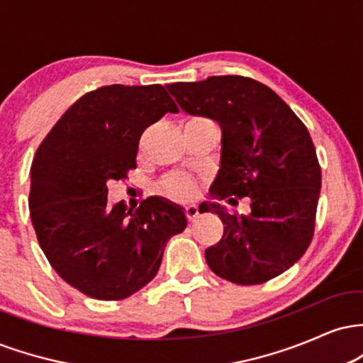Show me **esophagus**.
I'll use <instances>...</instances> for the list:
<instances>
[{"instance_id": "esophagus-1", "label": "esophagus", "mask_w": 363, "mask_h": 363, "mask_svg": "<svg viewBox=\"0 0 363 363\" xmlns=\"http://www.w3.org/2000/svg\"><path fill=\"white\" fill-rule=\"evenodd\" d=\"M186 215H187V218H189V222H193V220L198 218V215H199L198 205H194V203H189V205L186 206Z\"/></svg>"}]
</instances>
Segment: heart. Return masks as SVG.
<instances>
[{"label": "heart", "instance_id": "obj_1", "mask_svg": "<svg viewBox=\"0 0 363 363\" xmlns=\"http://www.w3.org/2000/svg\"><path fill=\"white\" fill-rule=\"evenodd\" d=\"M191 189H193V182H191L189 177L184 176L172 177L165 182V191L174 196H187L191 193Z\"/></svg>", "mask_w": 363, "mask_h": 363}]
</instances>
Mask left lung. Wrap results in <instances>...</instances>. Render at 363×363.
Instances as JSON below:
<instances>
[{
	"label": "left lung",
	"mask_w": 363,
	"mask_h": 363,
	"mask_svg": "<svg viewBox=\"0 0 363 363\" xmlns=\"http://www.w3.org/2000/svg\"><path fill=\"white\" fill-rule=\"evenodd\" d=\"M182 111L215 121L222 131L220 165L210 198H247L249 211L232 215L218 203L223 237L205 251L216 277L257 285L294 266L314 235L320 167L309 131L269 86L252 78L208 77L167 85Z\"/></svg>",
	"instance_id": "obj_1"
}]
</instances>
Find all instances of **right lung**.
<instances>
[{
    "instance_id": "obj_1",
    "label": "right lung",
    "mask_w": 363,
    "mask_h": 363,
    "mask_svg": "<svg viewBox=\"0 0 363 363\" xmlns=\"http://www.w3.org/2000/svg\"><path fill=\"white\" fill-rule=\"evenodd\" d=\"M179 112L162 85H107L69 107L32 162L28 208L40 249L66 283L121 301L155 278L164 249L187 227L184 208L152 196L111 205L107 182L136 167L150 124Z\"/></svg>"
}]
</instances>
